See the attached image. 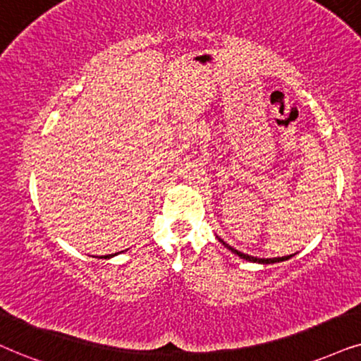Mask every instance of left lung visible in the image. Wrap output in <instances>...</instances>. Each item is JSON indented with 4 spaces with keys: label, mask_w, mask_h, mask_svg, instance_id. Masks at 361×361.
<instances>
[{
    "label": "left lung",
    "mask_w": 361,
    "mask_h": 361,
    "mask_svg": "<svg viewBox=\"0 0 361 361\" xmlns=\"http://www.w3.org/2000/svg\"><path fill=\"white\" fill-rule=\"evenodd\" d=\"M223 245L226 246L228 250H231V252L233 253H236L238 255V257H241L243 259H248V262H253V263H263V264H270V263H278V262H285V259H288V258H291L293 257V255H290V257H278V258H257V257H252V255H245V253H241V252H238V250H235V248H231L230 245H226L225 241H223Z\"/></svg>",
    "instance_id": "left-lung-1"
}]
</instances>
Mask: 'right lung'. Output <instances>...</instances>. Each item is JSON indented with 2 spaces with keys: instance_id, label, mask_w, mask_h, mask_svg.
I'll return each instance as SVG.
<instances>
[{
  "instance_id": "obj_1",
  "label": "right lung",
  "mask_w": 361,
  "mask_h": 361,
  "mask_svg": "<svg viewBox=\"0 0 361 361\" xmlns=\"http://www.w3.org/2000/svg\"><path fill=\"white\" fill-rule=\"evenodd\" d=\"M111 257H113V255H104L103 258H111Z\"/></svg>"
}]
</instances>
